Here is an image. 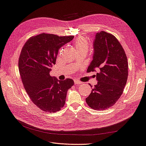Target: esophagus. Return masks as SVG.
Instances as JSON below:
<instances>
[{
	"label": "esophagus",
	"mask_w": 146,
	"mask_h": 146,
	"mask_svg": "<svg viewBox=\"0 0 146 146\" xmlns=\"http://www.w3.org/2000/svg\"><path fill=\"white\" fill-rule=\"evenodd\" d=\"M74 84H76V85H81L82 84V83L80 81H79V80L75 79L74 80Z\"/></svg>",
	"instance_id": "esophagus-1"
}]
</instances>
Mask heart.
I'll list each match as a JSON object with an SVG mask.
<instances>
[{
	"label": "heart",
	"mask_w": 146,
	"mask_h": 146,
	"mask_svg": "<svg viewBox=\"0 0 146 146\" xmlns=\"http://www.w3.org/2000/svg\"><path fill=\"white\" fill-rule=\"evenodd\" d=\"M75 46L78 52H82V51H86L88 52L89 50V45L87 40L82 37H78L74 42Z\"/></svg>",
	"instance_id": "b5f03b06"
}]
</instances>
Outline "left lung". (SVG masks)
<instances>
[{"mask_svg": "<svg viewBox=\"0 0 146 146\" xmlns=\"http://www.w3.org/2000/svg\"><path fill=\"white\" fill-rule=\"evenodd\" d=\"M93 60L87 72H97L98 84L86 98L94 110L111 108L121 96L128 78V61L117 38L104 31L97 33L93 41Z\"/></svg>", "mask_w": 146, "mask_h": 146, "instance_id": "8db88e82", "label": "left lung"}]
</instances>
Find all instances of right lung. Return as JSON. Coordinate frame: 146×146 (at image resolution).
<instances>
[{
	"label": "right lung",
	"mask_w": 146,
	"mask_h": 146,
	"mask_svg": "<svg viewBox=\"0 0 146 146\" xmlns=\"http://www.w3.org/2000/svg\"><path fill=\"white\" fill-rule=\"evenodd\" d=\"M73 38L43 33L29 38L21 50L18 67L22 82L31 100L42 111L61 110L74 84L70 78L59 80L50 75L59 49Z\"/></svg>",
	"instance_id": "right-lung-1"
}]
</instances>
